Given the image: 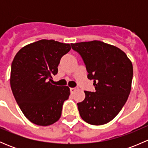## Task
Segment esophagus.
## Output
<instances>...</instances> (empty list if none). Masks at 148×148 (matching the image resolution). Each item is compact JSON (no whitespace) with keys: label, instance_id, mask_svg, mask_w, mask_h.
<instances>
[{"label":"esophagus","instance_id":"34e87169","mask_svg":"<svg viewBox=\"0 0 148 148\" xmlns=\"http://www.w3.org/2000/svg\"><path fill=\"white\" fill-rule=\"evenodd\" d=\"M77 90V89H76V88H70V92H71V94H74Z\"/></svg>","mask_w":148,"mask_h":148}]
</instances>
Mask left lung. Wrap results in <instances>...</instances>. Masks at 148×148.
Masks as SVG:
<instances>
[{
    "label": "left lung",
    "mask_w": 148,
    "mask_h": 148,
    "mask_svg": "<svg viewBox=\"0 0 148 148\" xmlns=\"http://www.w3.org/2000/svg\"><path fill=\"white\" fill-rule=\"evenodd\" d=\"M82 57L95 92L84 91L85 99L77 103L81 117L93 125L108 123L127 100L132 86L133 67L126 53L100 41L71 44Z\"/></svg>",
    "instance_id": "1"
}]
</instances>
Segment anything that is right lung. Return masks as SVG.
<instances>
[{
	"instance_id": "right-lung-1",
	"label": "right lung",
	"mask_w": 148,
	"mask_h": 148,
	"mask_svg": "<svg viewBox=\"0 0 148 148\" xmlns=\"http://www.w3.org/2000/svg\"><path fill=\"white\" fill-rule=\"evenodd\" d=\"M70 49L69 44L42 39L23 46L13 59L12 92L25 117L35 125H51L62 115L70 89L52 84L51 79L57 74L61 59Z\"/></svg>"
}]
</instances>
